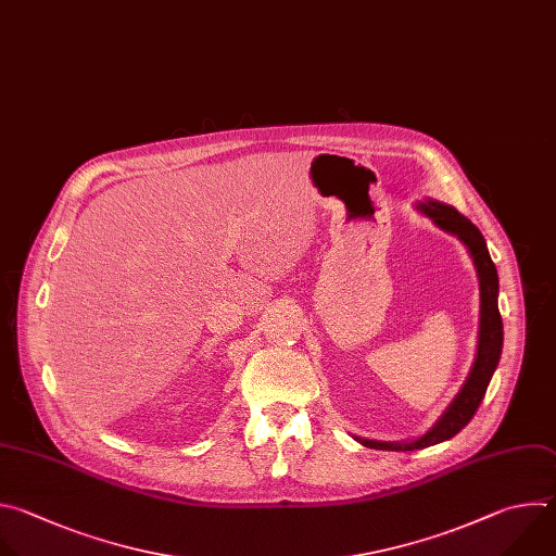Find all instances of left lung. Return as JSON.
I'll use <instances>...</instances> for the list:
<instances>
[{"label":"left lung","mask_w":556,"mask_h":556,"mask_svg":"<svg viewBox=\"0 0 556 556\" xmlns=\"http://www.w3.org/2000/svg\"><path fill=\"white\" fill-rule=\"evenodd\" d=\"M418 210L427 214L433 224L454 237H458L476 265L478 278H480V338H478V355L473 362V368L452 401V405L442 412V416L435 420V425L425 431L416 440H403V442H383V440H368L355 435L364 447L370 450H386V452H414L425 450L431 445H438L442 440L454 438L478 412L486 388L491 383V377L500 364L502 357V344H504V326L502 315L497 308V293H500V280L497 269L491 261V254L486 250V241L482 232L471 224V220L460 214L456 207L440 203L433 199H425L418 203Z\"/></svg>","instance_id":"obj_1"}]
</instances>
